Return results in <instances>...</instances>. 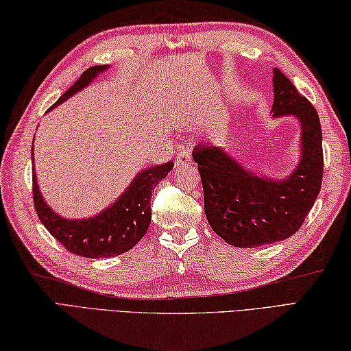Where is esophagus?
Returning <instances> with one entry per match:
<instances>
[{
    "label": "esophagus",
    "instance_id": "1",
    "mask_svg": "<svg viewBox=\"0 0 351 351\" xmlns=\"http://www.w3.org/2000/svg\"><path fill=\"white\" fill-rule=\"evenodd\" d=\"M192 162V155L189 150H180L178 152L177 155V159H176V167L177 168H183V167H187Z\"/></svg>",
    "mask_w": 351,
    "mask_h": 351
}]
</instances>
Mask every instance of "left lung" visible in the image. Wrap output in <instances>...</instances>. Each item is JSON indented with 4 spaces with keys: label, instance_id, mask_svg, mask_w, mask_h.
Instances as JSON below:
<instances>
[{
    "label": "left lung",
    "instance_id": "1",
    "mask_svg": "<svg viewBox=\"0 0 351 351\" xmlns=\"http://www.w3.org/2000/svg\"><path fill=\"white\" fill-rule=\"evenodd\" d=\"M272 117L295 116L301 128L299 160L292 173L281 178L263 176L217 146H199L193 152L210 226L228 244L243 249L292 237L322 187L323 149L317 111L278 68L272 70Z\"/></svg>",
    "mask_w": 351,
    "mask_h": 351
}]
</instances>
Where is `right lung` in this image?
Masks as SVG:
<instances>
[{
    "instance_id": "obj_1",
    "label": "right lung",
    "mask_w": 351,
    "mask_h": 351,
    "mask_svg": "<svg viewBox=\"0 0 351 351\" xmlns=\"http://www.w3.org/2000/svg\"><path fill=\"white\" fill-rule=\"evenodd\" d=\"M110 65H95L88 68L80 79L49 108L53 110L62 104L77 92L88 88L99 74L107 71ZM32 159V192L38 219L45 228L61 243L68 252L79 254L82 258H114L122 254L138 243L147 232L152 220L150 198L155 186L168 176L174 162L164 165L149 167L136 173L134 180L126 187L119 198L107 205V208L95 216L84 219H66L59 216L50 208L43 198L37 182L36 167H34V143L31 150Z\"/></svg>"
}]
</instances>
